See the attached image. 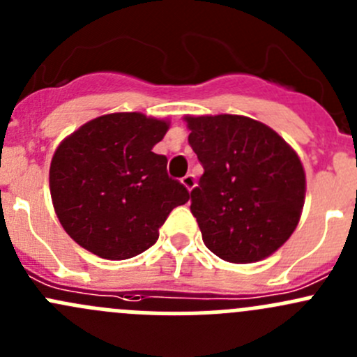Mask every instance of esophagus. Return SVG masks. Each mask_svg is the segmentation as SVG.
<instances>
[{
    "label": "esophagus",
    "mask_w": 357,
    "mask_h": 357,
    "mask_svg": "<svg viewBox=\"0 0 357 357\" xmlns=\"http://www.w3.org/2000/svg\"><path fill=\"white\" fill-rule=\"evenodd\" d=\"M181 183L186 186V190H188V192H192V190L195 188V185H197V179H195V176H193V174H186L185 178L181 179Z\"/></svg>",
    "instance_id": "esophagus-1"
}]
</instances>
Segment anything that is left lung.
Returning <instances> with one entry per match:
<instances>
[{
	"instance_id": "8db88e82",
	"label": "left lung",
	"mask_w": 357,
	"mask_h": 357,
	"mask_svg": "<svg viewBox=\"0 0 357 357\" xmlns=\"http://www.w3.org/2000/svg\"><path fill=\"white\" fill-rule=\"evenodd\" d=\"M204 174L190 211L205 247L248 264L278 250L297 228L305 174L297 153L262 122L243 115L186 117Z\"/></svg>"
}]
</instances>
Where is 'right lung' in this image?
<instances>
[{
    "label": "right lung",
    "mask_w": 357,
    "mask_h": 357,
    "mask_svg": "<svg viewBox=\"0 0 357 357\" xmlns=\"http://www.w3.org/2000/svg\"><path fill=\"white\" fill-rule=\"evenodd\" d=\"M165 121L138 112L96 117L60 143L50 192L63 229L103 259L122 261L150 248L171 211L190 200L169 178L167 157L152 152Z\"/></svg>",
    "instance_id": "1"
}]
</instances>
